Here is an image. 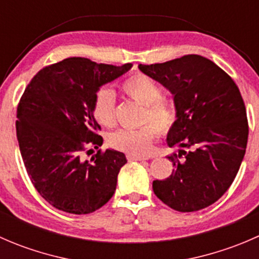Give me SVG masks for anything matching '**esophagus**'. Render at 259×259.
Returning <instances> with one entry per match:
<instances>
[{
	"label": "esophagus",
	"mask_w": 259,
	"mask_h": 259,
	"mask_svg": "<svg viewBox=\"0 0 259 259\" xmlns=\"http://www.w3.org/2000/svg\"><path fill=\"white\" fill-rule=\"evenodd\" d=\"M127 160H138V161H142V160H146V158L144 156H140V155H134V154H127L126 155Z\"/></svg>",
	"instance_id": "esophagus-1"
}]
</instances>
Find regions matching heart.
Here are the masks:
<instances>
[{"instance_id": "obj_1", "label": "heart", "mask_w": 259, "mask_h": 259, "mask_svg": "<svg viewBox=\"0 0 259 259\" xmlns=\"http://www.w3.org/2000/svg\"><path fill=\"white\" fill-rule=\"evenodd\" d=\"M121 90L133 100L143 104L140 121L135 129H119L109 137V143L117 150L134 155H146L153 149L158 132L165 135L174 129L179 119L178 109L163 98L161 86L148 75H130L121 82ZM93 114L101 125L114 126L116 122V99L109 89H101L94 99Z\"/></svg>"}]
</instances>
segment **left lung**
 <instances>
[{
  "label": "left lung",
  "mask_w": 259,
  "mask_h": 259,
  "mask_svg": "<svg viewBox=\"0 0 259 259\" xmlns=\"http://www.w3.org/2000/svg\"><path fill=\"white\" fill-rule=\"evenodd\" d=\"M139 69L170 90L179 114L168 134V145L180 148L168 156L174 170L154 180V193L174 210L209 207L232 185L247 148V111L238 86L199 55Z\"/></svg>",
  "instance_id": "1"
}]
</instances>
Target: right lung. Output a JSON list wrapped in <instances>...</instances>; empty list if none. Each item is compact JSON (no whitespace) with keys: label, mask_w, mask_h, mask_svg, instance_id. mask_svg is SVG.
<instances>
[{"label":"right lung","mask_w":259,"mask_h":259,"mask_svg":"<svg viewBox=\"0 0 259 259\" xmlns=\"http://www.w3.org/2000/svg\"><path fill=\"white\" fill-rule=\"evenodd\" d=\"M130 67L70 57L42 67L26 86L17 105L18 146L31 183L56 209L89 214L114 195L124 154L99 149L90 160L83 154L103 145L93 114L99 88Z\"/></svg>","instance_id":"right-lung-1"}]
</instances>
